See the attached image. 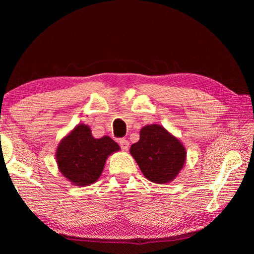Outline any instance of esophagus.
I'll return each instance as SVG.
<instances>
[{
  "instance_id": "esophagus-1",
  "label": "esophagus",
  "mask_w": 254,
  "mask_h": 254,
  "mask_svg": "<svg viewBox=\"0 0 254 254\" xmlns=\"http://www.w3.org/2000/svg\"><path fill=\"white\" fill-rule=\"evenodd\" d=\"M119 144L121 145V148L123 150H127L128 149V141L127 139H124V137H122V139H119Z\"/></svg>"
}]
</instances>
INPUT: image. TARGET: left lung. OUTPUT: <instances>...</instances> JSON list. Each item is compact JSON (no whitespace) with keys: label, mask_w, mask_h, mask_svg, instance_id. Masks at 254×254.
I'll return each instance as SVG.
<instances>
[{"label":"left lung","mask_w":254,"mask_h":254,"mask_svg":"<svg viewBox=\"0 0 254 254\" xmlns=\"http://www.w3.org/2000/svg\"><path fill=\"white\" fill-rule=\"evenodd\" d=\"M130 153L145 178L154 184H169L186 162V148L178 137L162 126L148 124L140 131V140Z\"/></svg>","instance_id":"8db88e82"}]
</instances>
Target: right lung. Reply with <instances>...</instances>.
<instances>
[{
	"instance_id": "add662e5",
	"label": "right lung",
	"mask_w": 254,
	"mask_h": 254,
	"mask_svg": "<svg viewBox=\"0 0 254 254\" xmlns=\"http://www.w3.org/2000/svg\"><path fill=\"white\" fill-rule=\"evenodd\" d=\"M120 150L110 136L96 139L91 127L80 123L64 136L56 150L62 175L74 186H89L101 177L107 158Z\"/></svg>"
}]
</instances>
